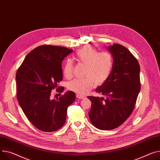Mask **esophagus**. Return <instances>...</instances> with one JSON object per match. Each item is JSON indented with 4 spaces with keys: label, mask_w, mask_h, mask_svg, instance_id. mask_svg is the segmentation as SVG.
I'll return each mask as SVG.
<instances>
[{
    "label": "esophagus",
    "mask_w": 160,
    "mask_h": 160,
    "mask_svg": "<svg viewBox=\"0 0 160 160\" xmlns=\"http://www.w3.org/2000/svg\"><path fill=\"white\" fill-rule=\"evenodd\" d=\"M77 98H78V99H84L85 98H86V96H84V95H81V94H77Z\"/></svg>",
    "instance_id": "obj_1"
}]
</instances>
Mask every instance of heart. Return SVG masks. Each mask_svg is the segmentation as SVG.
Instances as JSON below:
<instances>
[{"mask_svg":"<svg viewBox=\"0 0 160 160\" xmlns=\"http://www.w3.org/2000/svg\"><path fill=\"white\" fill-rule=\"evenodd\" d=\"M79 63L86 65L83 78H75L68 84L70 91L83 94L91 89L94 84L100 86L108 79L113 67V57L109 52H98L91 46H84L76 53ZM73 63L67 60L63 68L64 76L70 78L73 74Z\"/></svg>","mask_w":160,"mask_h":160,"instance_id":"obj_1","label":"heart"}]
</instances>
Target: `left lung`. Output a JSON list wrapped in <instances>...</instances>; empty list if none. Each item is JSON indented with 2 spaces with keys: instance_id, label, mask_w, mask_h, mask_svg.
<instances>
[{
  "instance_id": "8db88e82",
  "label": "left lung",
  "mask_w": 160,
  "mask_h": 160,
  "mask_svg": "<svg viewBox=\"0 0 160 160\" xmlns=\"http://www.w3.org/2000/svg\"><path fill=\"white\" fill-rule=\"evenodd\" d=\"M113 67L108 79L96 89L105 98L88 97L91 102L89 116L100 130H111L123 123L132 114L140 92V67L137 59L122 45L108 47Z\"/></svg>"
}]
</instances>
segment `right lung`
I'll return each instance as SVG.
<instances>
[{"label":"right lung","instance_id":"right-lung-1","mask_svg":"<svg viewBox=\"0 0 160 160\" xmlns=\"http://www.w3.org/2000/svg\"><path fill=\"white\" fill-rule=\"evenodd\" d=\"M72 51L62 46H38L26 57L17 71V100L28 120L40 131L60 129L66 122L68 107L75 100L72 91L57 100L50 97L51 91L63 79L62 60ZM63 89L62 87L56 91L61 93Z\"/></svg>","mask_w":160,"mask_h":160}]
</instances>
